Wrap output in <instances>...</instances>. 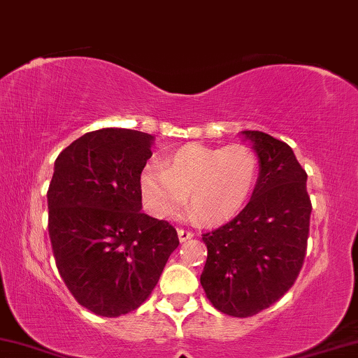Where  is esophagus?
Here are the masks:
<instances>
[{
    "label": "esophagus",
    "instance_id": "1",
    "mask_svg": "<svg viewBox=\"0 0 358 358\" xmlns=\"http://www.w3.org/2000/svg\"><path fill=\"white\" fill-rule=\"evenodd\" d=\"M178 236H179L180 242H185V241H189V239H192V237H194V232L189 231V229H178Z\"/></svg>",
    "mask_w": 358,
    "mask_h": 358
}]
</instances>
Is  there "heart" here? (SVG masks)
Instances as JSON below:
<instances>
[{"mask_svg":"<svg viewBox=\"0 0 358 358\" xmlns=\"http://www.w3.org/2000/svg\"><path fill=\"white\" fill-rule=\"evenodd\" d=\"M258 168L257 153L247 145L190 143L171 153L164 168L147 164L141 176V190L155 216L178 215L187 195L189 211L196 221L221 224L247 203L255 189Z\"/></svg>","mask_w":358,"mask_h":358,"instance_id":"heart-1","label":"heart"}]
</instances>
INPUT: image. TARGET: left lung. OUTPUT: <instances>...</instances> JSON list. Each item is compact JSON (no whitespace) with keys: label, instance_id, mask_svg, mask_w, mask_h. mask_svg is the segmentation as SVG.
I'll use <instances>...</instances> for the list:
<instances>
[{"label":"left lung","instance_id":"8db88e82","mask_svg":"<svg viewBox=\"0 0 358 358\" xmlns=\"http://www.w3.org/2000/svg\"><path fill=\"white\" fill-rule=\"evenodd\" d=\"M242 134L260 158V174L245 208L201 234L208 257L200 276L211 305L237 318L260 313L294 286L312 213L307 173L292 148L265 132Z\"/></svg>","mask_w":358,"mask_h":358}]
</instances>
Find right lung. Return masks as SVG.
Segmentation results:
<instances>
[{"label": "right lung", "mask_w": 358, "mask_h": 358, "mask_svg": "<svg viewBox=\"0 0 358 358\" xmlns=\"http://www.w3.org/2000/svg\"><path fill=\"white\" fill-rule=\"evenodd\" d=\"M153 137L108 127L58 155L48 192V232L74 299L116 318L150 297L179 245L174 226L142 211L141 176Z\"/></svg>", "instance_id": "right-lung-1"}]
</instances>
